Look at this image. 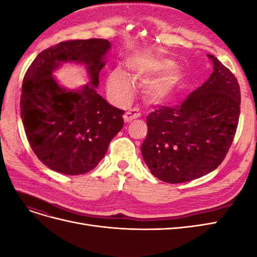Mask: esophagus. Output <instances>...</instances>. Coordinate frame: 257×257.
I'll return each instance as SVG.
<instances>
[{
    "instance_id": "obj_1",
    "label": "esophagus",
    "mask_w": 257,
    "mask_h": 257,
    "mask_svg": "<svg viewBox=\"0 0 257 257\" xmlns=\"http://www.w3.org/2000/svg\"><path fill=\"white\" fill-rule=\"evenodd\" d=\"M141 115H142V113L139 112V110L137 109V108H133V109H130V110H127L125 112V114L123 115V119H124V121H125L126 123H130L132 120L137 119Z\"/></svg>"
}]
</instances>
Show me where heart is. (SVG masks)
Returning a JSON list of instances; mask_svg holds the SVG:
<instances>
[{
  "label": "heart",
  "mask_w": 257,
  "mask_h": 257,
  "mask_svg": "<svg viewBox=\"0 0 257 257\" xmlns=\"http://www.w3.org/2000/svg\"><path fill=\"white\" fill-rule=\"evenodd\" d=\"M126 65L134 79L148 80L151 77L160 75L146 82L144 91L146 96L152 102L160 103L173 95L175 90L183 79V73L179 68H172L174 62L166 59H158L147 53H138L126 61ZM108 90L115 97L124 99L130 96L133 90V82L127 73L121 67L114 68L107 81Z\"/></svg>",
  "instance_id": "heart-1"
}]
</instances>
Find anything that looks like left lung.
Returning a JSON list of instances; mask_svg holds the SVG:
<instances>
[{"label": "left lung", "instance_id": "obj_1", "mask_svg": "<svg viewBox=\"0 0 257 257\" xmlns=\"http://www.w3.org/2000/svg\"><path fill=\"white\" fill-rule=\"evenodd\" d=\"M213 72L201 87L174 107L161 106L147 116L142 145L151 174L182 183L211 173L226 157L236 134L240 88L236 77L208 54Z\"/></svg>", "mask_w": 257, "mask_h": 257}]
</instances>
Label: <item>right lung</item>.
<instances>
[{
    "instance_id": "add662e5",
    "label": "right lung",
    "mask_w": 257,
    "mask_h": 257,
    "mask_svg": "<svg viewBox=\"0 0 257 257\" xmlns=\"http://www.w3.org/2000/svg\"><path fill=\"white\" fill-rule=\"evenodd\" d=\"M110 47L102 38L61 42L38 54L25 75L23 127L36 157L54 172L75 176L95 168L123 126L124 110L96 92ZM68 61L86 66L88 85L68 90L57 83L52 74Z\"/></svg>"
}]
</instances>
